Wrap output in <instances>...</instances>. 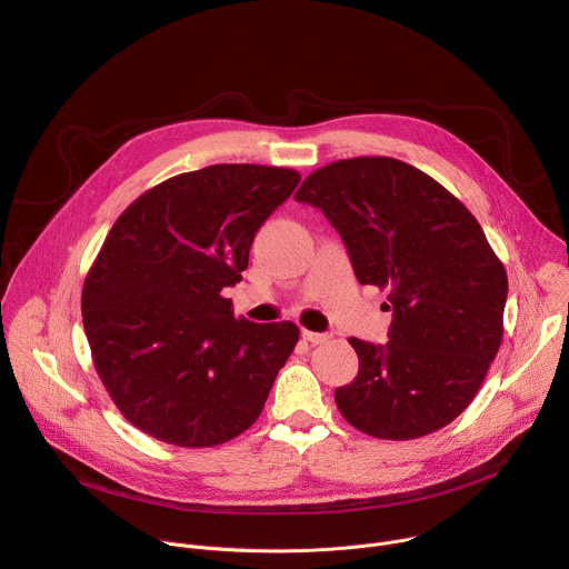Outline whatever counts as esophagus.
<instances>
[{
    "label": "esophagus",
    "instance_id": "obj_1",
    "mask_svg": "<svg viewBox=\"0 0 569 569\" xmlns=\"http://www.w3.org/2000/svg\"><path fill=\"white\" fill-rule=\"evenodd\" d=\"M301 338H303L306 342H310V345H323V342L329 340L327 333H312V331H301Z\"/></svg>",
    "mask_w": 569,
    "mask_h": 569
}]
</instances>
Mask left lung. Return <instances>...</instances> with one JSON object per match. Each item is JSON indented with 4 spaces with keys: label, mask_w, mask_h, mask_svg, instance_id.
Masks as SVG:
<instances>
[{
    "label": "left lung",
    "mask_w": 569,
    "mask_h": 569,
    "mask_svg": "<svg viewBox=\"0 0 569 569\" xmlns=\"http://www.w3.org/2000/svg\"><path fill=\"white\" fill-rule=\"evenodd\" d=\"M295 200L338 229L362 286L389 292V342L349 340L360 369L336 389L342 417L393 441L448 426L475 398L505 333L507 272L475 216L393 157L333 161Z\"/></svg>",
    "instance_id": "left-lung-1"
}]
</instances>
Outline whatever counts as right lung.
<instances>
[{
  "label": "right lung",
  "mask_w": 569,
  "mask_h": 569,
  "mask_svg": "<svg viewBox=\"0 0 569 569\" xmlns=\"http://www.w3.org/2000/svg\"><path fill=\"white\" fill-rule=\"evenodd\" d=\"M299 180L216 164L157 184L112 224L83 286V327L110 398L152 439L209 448L259 419L299 329L236 319L222 290Z\"/></svg>",
  "instance_id": "1"
}]
</instances>
